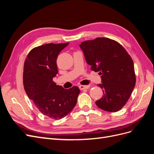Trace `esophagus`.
Here are the masks:
<instances>
[{"label":"esophagus","mask_w":154,"mask_h":154,"mask_svg":"<svg viewBox=\"0 0 154 154\" xmlns=\"http://www.w3.org/2000/svg\"><path fill=\"white\" fill-rule=\"evenodd\" d=\"M89 87H90V85H79V88H80V90L87 89V88H88Z\"/></svg>","instance_id":"esophagus-1"}]
</instances>
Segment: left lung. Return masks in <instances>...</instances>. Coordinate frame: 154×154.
Wrapping results in <instances>:
<instances>
[{
  "label": "left lung",
  "instance_id": "1",
  "mask_svg": "<svg viewBox=\"0 0 154 154\" xmlns=\"http://www.w3.org/2000/svg\"><path fill=\"white\" fill-rule=\"evenodd\" d=\"M80 47L92 71L101 75L102 83L98 86L103 95L96 101V105L110 112L120 110L136 85L132 58L118 42L104 37L83 42Z\"/></svg>",
  "mask_w": 154,
  "mask_h": 154
}]
</instances>
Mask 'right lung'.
I'll return each mask as SVG.
<instances>
[{
	"instance_id": "add662e5",
	"label": "right lung",
	"mask_w": 154,
	"mask_h": 154,
	"mask_svg": "<svg viewBox=\"0 0 154 154\" xmlns=\"http://www.w3.org/2000/svg\"><path fill=\"white\" fill-rule=\"evenodd\" d=\"M68 44L51 43L36 47L27 54L24 65L23 83L27 96L42 114L53 119L67 115L80 92L77 86L65 89L53 80L58 74V55Z\"/></svg>"
}]
</instances>
